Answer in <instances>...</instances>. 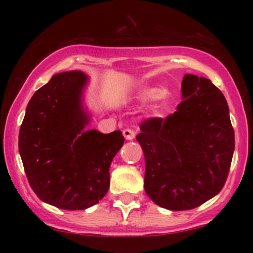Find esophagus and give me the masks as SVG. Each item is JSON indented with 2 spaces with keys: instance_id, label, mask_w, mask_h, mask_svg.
I'll return each instance as SVG.
<instances>
[{
  "instance_id": "1",
  "label": "esophagus",
  "mask_w": 253,
  "mask_h": 253,
  "mask_svg": "<svg viewBox=\"0 0 253 253\" xmlns=\"http://www.w3.org/2000/svg\"><path fill=\"white\" fill-rule=\"evenodd\" d=\"M123 134H124L126 140H133V139H134V136H135V132L133 129H130V128H126V129L123 130Z\"/></svg>"
}]
</instances>
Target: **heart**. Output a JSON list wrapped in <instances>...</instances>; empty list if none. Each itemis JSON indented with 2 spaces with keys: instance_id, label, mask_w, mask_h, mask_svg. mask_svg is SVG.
<instances>
[{
  "instance_id": "heart-1",
  "label": "heart",
  "mask_w": 253,
  "mask_h": 253,
  "mask_svg": "<svg viewBox=\"0 0 253 253\" xmlns=\"http://www.w3.org/2000/svg\"><path fill=\"white\" fill-rule=\"evenodd\" d=\"M164 94V90L161 88H145L139 92V98L141 100H150V98L161 97Z\"/></svg>"
}]
</instances>
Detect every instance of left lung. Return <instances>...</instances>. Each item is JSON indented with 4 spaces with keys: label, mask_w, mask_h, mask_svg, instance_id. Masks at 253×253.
I'll return each mask as SVG.
<instances>
[{
    "label": "left lung",
    "mask_w": 253,
    "mask_h": 253,
    "mask_svg": "<svg viewBox=\"0 0 253 253\" xmlns=\"http://www.w3.org/2000/svg\"><path fill=\"white\" fill-rule=\"evenodd\" d=\"M182 102L165 119L140 124L144 188L156 205L188 211L215 196L227 179L234 130L222 92L205 77L185 75Z\"/></svg>",
    "instance_id": "obj_1"
}]
</instances>
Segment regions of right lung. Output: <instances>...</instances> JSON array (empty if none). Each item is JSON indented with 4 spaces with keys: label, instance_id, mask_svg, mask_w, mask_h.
I'll return each instance as SVG.
<instances>
[{
    "label": "right lung",
    "instance_id": "obj_1",
    "mask_svg": "<svg viewBox=\"0 0 253 253\" xmlns=\"http://www.w3.org/2000/svg\"><path fill=\"white\" fill-rule=\"evenodd\" d=\"M82 71L54 75L34 92L20 127L19 151L31 188L40 200L68 211L96 205L109 189V167L125 138L84 130Z\"/></svg>",
    "mask_w": 253,
    "mask_h": 253
}]
</instances>
